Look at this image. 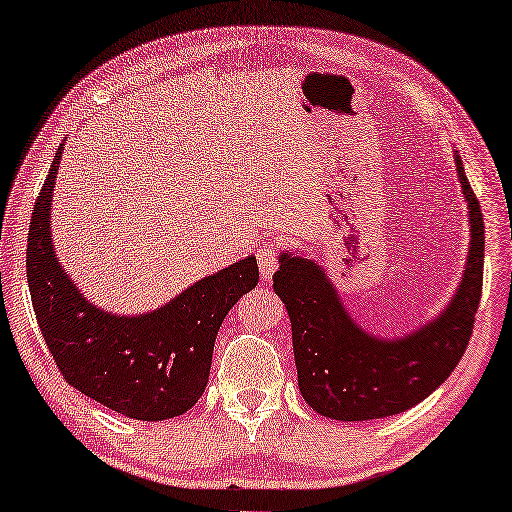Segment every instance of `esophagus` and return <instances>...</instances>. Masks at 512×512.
I'll return each mask as SVG.
<instances>
[{
	"instance_id": "obj_1",
	"label": "esophagus",
	"mask_w": 512,
	"mask_h": 512,
	"mask_svg": "<svg viewBox=\"0 0 512 512\" xmlns=\"http://www.w3.org/2000/svg\"><path fill=\"white\" fill-rule=\"evenodd\" d=\"M258 269H260V276L269 281V278L274 276V272L278 269V247L274 243L263 245L258 249Z\"/></svg>"
}]
</instances>
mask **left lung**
I'll return each instance as SVG.
<instances>
[{"instance_id":"left-lung-1","label":"left lung","mask_w":512,"mask_h":512,"mask_svg":"<svg viewBox=\"0 0 512 512\" xmlns=\"http://www.w3.org/2000/svg\"><path fill=\"white\" fill-rule=\"evenodd\" d=\"M455 162L470 209L464 278L446 310L403 339L363 332L314 260L278 258L274 292L292 321L298 390L323 417L368 421L406 412L430 397L464 356L484 283V216L457 153Z\"/></svg>"}]
</instances>
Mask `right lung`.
<instances>
[{
  "label": "right lung",
  "instance_id": "1",
  "mask_svg": "<svg viewBox=\"0 0 512 512\" xmlns=\"http://www.w3.org/2000/svg\"><path fill=\"white\" fill-rule=\"evenodd\" d=\"M60 147L35 200L26 276L37 325L66 383L129 419L187 412L209 381L216 334L238 298L258 283L254 256L187 287L156 312L115 316L86 301L57 263L51 198Z\"/></svg>",
  "mask_w": 512,
  "mask_h": 512
}]
</instances>
